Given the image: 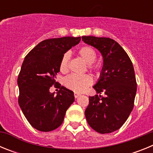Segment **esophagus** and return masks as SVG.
Instances as JSON below:
<instances>
[{
	"instance_id": "obj_1",
	"label": "esophagus",
	"mask_w": 153,
	"mask_h": 153,
	"mask_svg": "<svg viewBox=\"0 0 153 153\" xmlns=\"http://www.w3.org/2000/svg\"><path fill=\"white\" fill-rule=\"evenodd\" d=\"M74 97H75V98H77V97H79L80 94H79V93H76V92H74Z\"/></svg>"
}]
</instances>
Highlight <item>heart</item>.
<instances>
[{
	"label": "heart",
	"mask_w": 153,
	"mask_h": 153,
	"mask_svg": "<svg viewBox=\"0 0 153 153\" xmlns=\"http://www.w3.org/2000/svg\"><path fill=\"white\" fill-rule=\"evenodd\" d=\"M78 54L83 58V60L88 63L90 69L96 70L97 68L92 63L97 59V53L93 47L90 46H83L78 50ZM69 62H70V54L66 53L62 56L60 62L59 68L62 73L67 72L69 69ZM93 83V79L90 76L87 74L77 75V74H70L64 80V84L69 90L74 92L80 93L86 90L89 86Z\"/></svg>",
	"instance_id": "obj_1"
}]
</instances>
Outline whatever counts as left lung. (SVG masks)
<instances>
[{
  "label": "left lung",
  "instance_id": "left-lung-1",
  "mask_svg": "<svg viewBox=\"0 0 153 153\" xmlns=\"http://www.w3.org/2000/svg\"><path fill=\"white\" fill-rule=\"evenodd\" d=\"M83 41L96 47L103 57V67L97 93L106 97H90L85 116L91 128L100 133H110L122 126L134 106L137 83L130 58L121 46L108 37L82 36Z\"/></svg>",
  "mask_w": 153,
  "mask_h": 153
}]
</instances>
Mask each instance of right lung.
<instances>
[{"instance_id":"obj_1","label":"right lung","mask_w":153,"mask_h":153,"mask_svg":"<svg viewBox=\"0 0 153 153\" xmlns=\"http://www.w3.org/2000/svg\"><path fill=\"white\" fill-rule=\"evenodd\" d=\"M80 40V36L47 39L24 58L17 78L18 102L29 123L37 130L49 132L58 128L74 102V92L60 86L55 77L63 55ZM52 85L60 88L56 95L49 92Z\"/></svg>"}]
</instances>
